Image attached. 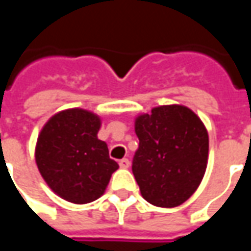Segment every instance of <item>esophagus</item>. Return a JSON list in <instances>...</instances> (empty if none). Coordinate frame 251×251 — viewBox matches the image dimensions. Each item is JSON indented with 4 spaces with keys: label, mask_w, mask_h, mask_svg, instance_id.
<instances>
[{
    "label": "esophagus",
    "mask_w": 251,
    "mask_h": 251,
    "mask_svg": "<svg viewBox=\"0 0 251 251\" xmlns=\"http://www.w3.org/2000/svg\"><path fill=\"white\" fill-rule=\"evenodd\" d=\"M120 167L124 169L129 168V167H130V161H129L127 158H122V160L120 161Z\"/></svg>",
    "instance_id": "obj_1"
}]
</instances>
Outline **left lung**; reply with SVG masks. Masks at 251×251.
Listing matches in <instances>:
<instances>
[{
  "mask_svg": "<svg viewBox=\"0 0 251 251\" xmlns=\"http://www.w3.org/2000/svg\"><path fill=\"white\" fill-rule=\"evenodd\" d=\"M140 140L131 171L144 199L157 207L184 203L199 187L208 158V133L192 110L154 107L136 120Z\"/></svg>",
  "mask_w": 251,
  "mask_h": 251,
  "instance_id": "1",
  "label": "left lung"
}]
</instances>
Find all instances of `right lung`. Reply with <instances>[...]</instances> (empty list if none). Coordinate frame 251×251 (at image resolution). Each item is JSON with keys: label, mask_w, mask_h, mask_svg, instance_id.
<instances>
[{"label": "right lung", "mask_w": 251, "mask_h": 251, "mask_svg": "<svg viewBox=\"0 0 251 251\" xmlns=\"http://www.w3.org/2000/svg\"><path fill=\"white\" fill-rule=\"evenodd\" d=\"M100 120L87 110L60 111L43 127L36 163L50 188L63 199L86 204L103 195L118 164L98 140Z\"/></svg>", "instance_id": "obj_1"}]
</instances>
